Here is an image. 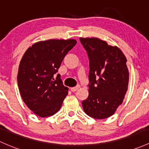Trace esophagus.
<instances>
[{
  "label": "esophagus",
  "mask_w": 149,
  "mask_h": 149,
  "mask_svg": "<svg viewBox=\"0 0 149 149\" xmlns=\"http://www.w3.org/2000/svg\"><path fill=\"white\" fill-rule=\"evenodd\" d=\"M80 88V86H76V87H73V88H71V91H72V92H76V91H78V88Z\"/></svg>",
  "instance_id": "1"
}]
</instances>
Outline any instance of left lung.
Here are the masks:
<instances>
[{"instance_id": "8db88e82", "label": "left lung", "mask_w": 149, "mask_h": 149, "mask_svg": "<svg viewBox=\"0 0 149 149\" xmlns=\"http://www.w3.org/2000/svg\"><path fill=\"white\" fill-rule=\"evenodd\" d=\"M89 59L88 97L82 102L84 112L95 119L114 113L128 90L127 58L116 46L97 38H80Z\"/></svg>"}]
</instances>
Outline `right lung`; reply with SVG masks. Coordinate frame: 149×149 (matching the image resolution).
I'll list each match as a JSON object with an SVG mask.
<instances>
[{"label":"right lung","instance_id":"obj_1","mask_svg":"<svg viewBox=\"0 0 149 149\" xmlns=\"http://www.w3.org/2000/svg\"><path fill=\"white\" fill-rule=\"evenodd\" d=\"M75 40L41 41L29 47L19 63L17 84L29 109L41 117L54 114L68 94L59 74L61 63L76 45Z\"/></svg>","mask_w":149,"mask_h":149}]
</instances>
